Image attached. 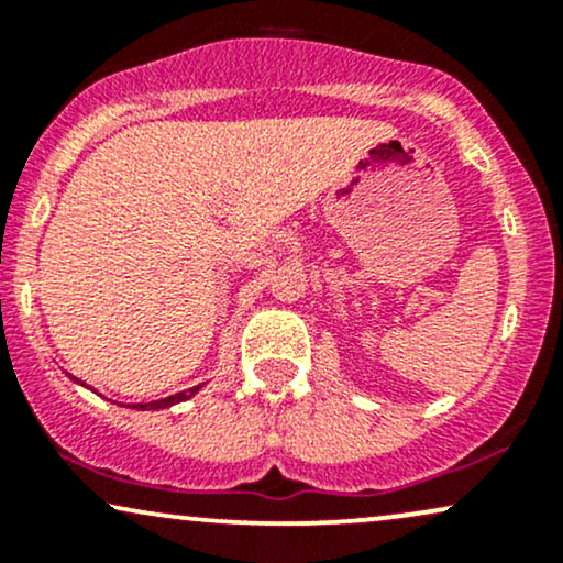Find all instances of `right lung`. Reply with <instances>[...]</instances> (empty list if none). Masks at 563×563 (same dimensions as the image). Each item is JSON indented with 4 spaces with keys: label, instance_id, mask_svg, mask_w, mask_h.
I'll return each instance as SVG.
<instances>
[{
    "label": "right lung",
    "instance_id": "add662e5",
    "mask_svg": "<svg viewBox=\"0 0 563 563\" xmlns=\"http://www.w3.org/2000/svg\"><path fill=\"white\" fill-rule=\"evenodd\" d=\"M70 378H74V376H70ZM74 380H79V378H74ZM198 389H200V386H192V389L172 394V397H166V399H156V402H140V405H126V407H132V410H161V407H172V405L183 402V399H190Z\"/></svg>",
    "mask_w": 563,
    "mask_h": 563
}]
</instances>
